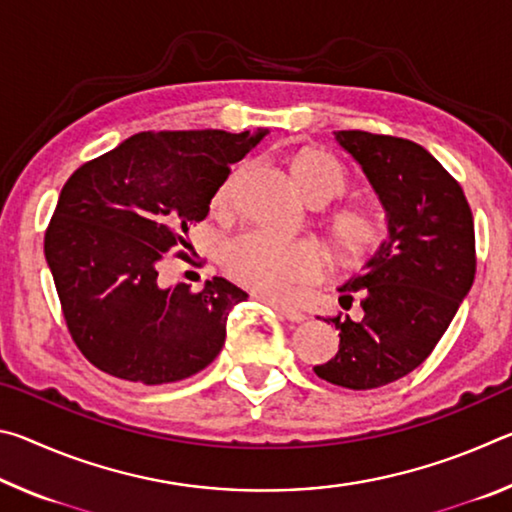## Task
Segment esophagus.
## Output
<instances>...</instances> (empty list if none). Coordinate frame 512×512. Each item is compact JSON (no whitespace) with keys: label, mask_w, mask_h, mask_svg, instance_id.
<instances>
[{"label":"esophagus","mask_w":512,"mask_h":512,"mask_svg":"<svg viewBox=\"0 0 512 512\" xmlns=\"http://www.w3.org/2000/svg\"><path fill=\"white\" fill-rule=\"evenodd\" d=\"M266 305L273 307V309L277 311V314H280L282 318L291 320V323H302V320H305V314H302V311H298V309H293V307L277 305V302H271V300H266Z\"/></svg>","instance_id":"obj_1"}]
</instances>
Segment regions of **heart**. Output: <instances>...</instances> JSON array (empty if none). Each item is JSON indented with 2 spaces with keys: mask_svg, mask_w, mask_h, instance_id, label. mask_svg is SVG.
I'll list each match as a JSON object with an SVG mask.
<instances>
[{
  "mask_svg": "<svg viewBox=\"0 0 512 512\" xmlns=\"http://www.w3.org/2000/svg\"><path fill=\"white\" fill-rule=\"evenodd\" d=\"M246 167H237L216 187L212 212L225 216L235 210L237 189ZM293 171L314 203H329L350 189V173L323 151H302ZM334 235L345 253L366 255L379 246L384 228L361 210L343 212L334 221ZM223 266L232 280L268 300H289L298 289L320 280L327 271V253L311 239H287L268 230H248L223 248Z\"/></svg>",
  "mask_w": 512,
  "mask_h": 512,
  "instance_id": "obj_1",
  "label": "heart"
}]
</instances>
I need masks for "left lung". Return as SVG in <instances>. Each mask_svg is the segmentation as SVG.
Masks as SVG:
<instances>
[{"mask_svg":"<svg viewBox=\"0 0 512 512\" xmlns=\"http://www.w3.org/2000/svg\"><path fill=\"white\" fill-rule=\"evenodd\" d=\"M361 164L388 216V239L339 289L363 318L332 320L341 343L320 379L370 391L402 379L443 339L476 273L474 219L458 180L420 144L366 131L334 133Z\"/></svg>","mask_w":512,"mask_h":512,"instance_id":"8db88e82","label":"left lung"}]
</instances>
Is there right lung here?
I'll return each mask as SVG.
<instances>
[{"label":"right lung","instance_id":"obj_1","mask_svg":"<svg viewBox=\"0 0 512 512\" xmlns=\"http://www.w3.org/2000/svg\"><path fill=\"white\" fill-rule=\"evenodd\" d=\"M264 133L146 131L81 164L45 232L69 336L92 366L144 386L196 375L225 343L230 309L248 298L212 277L158 287V268L210 212L230 167ZM178 257H185L178 250Z\"/></svg>","mask_w":512,"mask_h":512}]
</instances>
